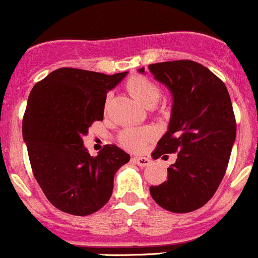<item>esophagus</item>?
<instances>
[{
	"label": "esophagus",
	"instance_id": "34e87169",
	"mask_svg": "<svg viewBox=\"0 0 258 258\" xmlns=\"http://www.w3.org/2000/svg\"><path fill=\"white\" fill-rule=\"evenodd\" d=\"M134 161L137 163V165L141 166V167H146V166H150L151 162H152V161H151L148 157H135Z\"/></svg>",
	"mask_w": 258,
	"mask_h": 258
}]
</instances>
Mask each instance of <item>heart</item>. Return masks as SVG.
<instances>
[{
  "label": "heart",
  "instance_id": "heart-1",
  "mask_svg": "<svg viewBox=\"0 0 258 258\" xmlns=\"http://www.w3.org/2000/svg\"><path fill=\"white\" fill-rule=\"evenodd\" d=\"M128 92L146 107H153L160 100L161 90L157 83L145 76L135 75L126 82ZM155 132L151 128H126L119 134L118 142L127 150L140 151L144 148L146 142L153 139Z\"/></svg>",
  "mask_w": 258,
  "mask_h": 258
}]
</instances>
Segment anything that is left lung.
I'll return each instance as SVG.
<instances>
[{"label":"left lung","instance_id":"1","mask_svg":"<svg viewBox=\"0 0 258 258\" xmlns=\"http://www.w3.org/2000/svg\"><path fill=\"white\" fill-rule=\"evenodd\" d=\"M148 69L173 98L168 130L152 156L177 152L167 181L151 186L150 194L170 212H192L212 199L226 173L236 140L230 95L222 81L195 61L160 62ZM139 71L145 74L144 67Z\"/></svg>","mask_w":258,"mask_h":258}]
</instances>
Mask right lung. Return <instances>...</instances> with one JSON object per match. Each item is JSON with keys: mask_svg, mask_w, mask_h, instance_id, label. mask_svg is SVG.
Instances as JSON below:
<instances>
[{"mask_svg": "<svg viewBox=\"0 0 258 258\" xmlns=\"http://www.w3.org/2000/svg\"><path fill=\"white\" fill-rule=\"evenodd\" d=\"M127 72L108 76L80 69L54 70L33 86L22 121L33 176L56 209L88 216L110 200L113 177L130 155L106 145L96 157L82 137L102 121L106 96Z\"/></svg>", "mask_w": 258, "mask_h": 258, "instance_id": "obj_1", "label": "right lung"}]
</instances>
